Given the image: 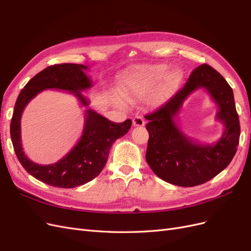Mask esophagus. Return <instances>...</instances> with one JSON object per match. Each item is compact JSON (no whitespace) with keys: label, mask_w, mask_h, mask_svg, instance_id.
Instances as JSON below:
<instances>
[{"label":"esophagus","mask_w":251,"mask_h":251,"mask_svg":"<svg viewBox=\"0 0 251 251\" xmlns=\"http://www.w3.org/2000/svg\"><path fill=\"white\" fill-rule=\"evenodd\" d=\"M133 125H134V126H143L144 125H146V121H144L142 116L137 115L133 118Z\"/></svg>","instance_id":"esophagus-1"}]
</instances>
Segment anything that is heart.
Instances as JSON below:
<instances>
[{
	"label": "heart",
	"instance_id": "b5f03b06",
	"mask_svg": "<svg viewBox=\"0 0 251 251\" xmlns=\"http://www.w3.org/2000/svg\"><path fill=\"white\" fill-rule=\"evenodd\" d=\"M168 66L159 64L153 66L134 67L124 73L120 79V90L127 97L142 98L147 96L156 82L163 77L168 71ZM182 79V72L174 69L168 73L151 93V101L157 105L168 100L179 87Z\"/></svg>",
	"mask_w": 251,
	"mask_h": 251
}]
</instances>
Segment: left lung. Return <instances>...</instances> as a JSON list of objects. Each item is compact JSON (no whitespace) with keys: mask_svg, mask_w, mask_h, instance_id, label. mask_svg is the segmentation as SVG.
<instances>
[{"mask_svg":"<svg viewBox=\"0 0 251 251\" xmlns=\"http://www.w3.org/2000/svg\"><path fill=\"white\" fill-rule=\"evenodd\" d=\"M200 87L206 88L218 103L217 119L226 125L223 137L210 146L187 139L173 120L187 96ZM144 117L149 120L147 162L159 178L169 183L184 187L203 184L227 168L237 151L241 128L232 89L209 65L197 67L183 88Z\"/></svg>","mask_w":251,"mask_h":251,"instance_id":"obj_1","label":"left lung"}]
</instances>
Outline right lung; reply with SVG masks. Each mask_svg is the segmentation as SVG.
<instances>
[{"label":"right lung","mask_w":251,"mask_h":251,"mask_svg":"<svg viewBox=\"0 0 251 251\" xmlns=\"http://www.w3.org/2000/svg\"><path fill=\"white\" fill-rule=\"evenodd\" d=\"M87 67L79 64H58L47 67L30 79L21 91L10 124L14 151L21 164L31 176L54 187L73 188L93 180L104 168L113 142L126 135L132 120L113 123L92 110H87L86 124L80 140L63 159L54 164L40 165L25 156L21 143V116L32 98L46 89L73 92L83 105L88 101L79 91L92 86L83 72Z\"/></svg>","instance_id":"1"}]
</instances>
